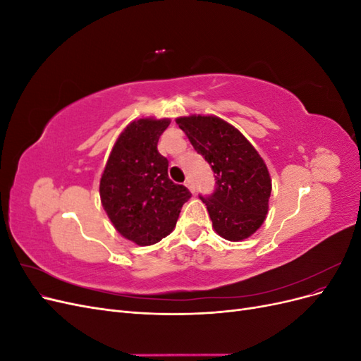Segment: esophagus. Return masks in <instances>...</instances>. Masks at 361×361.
I'll return each mask as SVG.
<instances>
[{"mask_svg":"<svg viewBox=\"0 0 361 361\" xmlns=\"http://www.w3.org/2000/svg\"><path fill=\"white\" fill-rule=\"evenodd\" d=\"M185 187H187L192 194L195 192V185H194V182H192L191 179H187V180H185Z\"/></svg>","mask_w":361,"mask_h":361,"instance_id":"obj_1","label":"esophagus"}]
</instances>
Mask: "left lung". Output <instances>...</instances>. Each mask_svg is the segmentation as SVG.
<instances>
[{"instance_id": "left-lung-1", "label": "left lung", "mask_w": 361, "mask_h": 361, "mask_svg": "<svg viewBox=\"0 0 361 361\" xmlns=\"http://www.w3.org/2000/svg\"><path fill=\"white\" fill-rule=\"evenodd\" d=\"M215 174V190L203 197L215 232L227 241H243L264 224L271 178L264 159L231 123L215 116L176 118Z\"/></svg>"}]
</instances>
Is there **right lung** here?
<instances>
[{
	"label": "right lung",
	"instance_id": "add662e5",
	"mask_svg": "<svg viewBox=\"0 0 361 361\" xmlns=\"http://www.w3.org/2000/svg\"><path fill=\"white\" fill-rule=\"evenodd\" d=\"M169 118H140L118 135L101 178L104 209L116 231L137 245L159 243L173 232L191 192L169 179L158 140Z\"/></svg>",
	"mask_w": 361,
	"mask_h": 361
}]
</instances>
